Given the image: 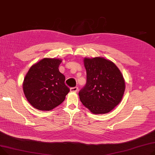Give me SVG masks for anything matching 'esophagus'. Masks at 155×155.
Listing matches in <instances>:
<instances>
[{"label":"esophagus","instance_id":"1","mask_svg":"<svg viewBox=\"0 0 155 155\" xmlns=\"http://www.w3.org/2000/svg\"><path fill=\"white\" fill-rule=\"evenodd\" d=\"M70 91L71 92H77L78 91V87L76 86V87H71Z\"/></svg>","mask_w":155,"mask_h":155}]
</instances>
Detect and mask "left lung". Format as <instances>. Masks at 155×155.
Wrapping results in <instances>:
<instances>
[{
    "label": "left lung",
    "instance_id": "obj_1",
    "mask_svg": "<svg viewBox=\"0 0 155 155\" xmlns=\"http://www.w3.org/2000/svg\"><path fill=\"white\" fill-rule=\"evenodd\" d=\"M86 83L79 92L81 103L94 114L107 113L119 104L125 90L121 72L103 58H84Z\"/></svg>",
    "mask_w": 155,
    "mask_h": 155
}]
</instances>
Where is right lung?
Wrapping results in <instances>:
<instances>
[{"mask_svg": "<svg viewBox=\"0 0 155 155\" xmlns=\"http://www.w3.org/2000/svg\"><path fill=\"white\" fill-rule=\"evenodd\" d=\"M62 61L44 58L34 64L27 72L23 90L27 101L35 108L50 111L61 104L69 92L65 76L59 72Z\"/></svg>", "mask_w": 155, "mask_h": 155, "instance_id": "add662e5", "label": "right lung"}]
</instances>
